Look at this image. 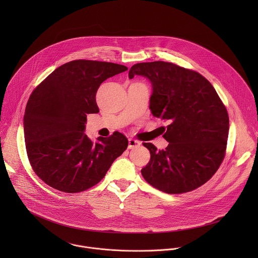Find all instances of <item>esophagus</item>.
I'll return each mask as SVG.
<instances>
[{
  "label": "esophagus",
  "mask_w": 258,
  "mask_h": 258,
  "mask_svg": "<svg viewBox=\"0 0 258 258\" xmlns=\"http://www.w3.org/2000/svg\"><path fill=\"white\" fill-rule=\"evenodd\" d=\"M128 148L129 149H133V148H137L139 147L140 145H141V143L139 142V141H137V140H135V139H132V138H130L129 140H128Z\"/></svg>",
  "instance_id": "1"
}]
</instances>
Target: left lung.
<instances>
[{"label":"left lung","instance_id":"left-lung-1","mask_svg":"<svg viewBox=\"0 0 258 258\" xmlns=\"http://www.w3.org/2000/svg\"><path fill=\"white\" fill-rule=\"evenodd\" d=\"M135 75L152 83L153 116L169 122L163 135L169 142L165 150L143 143L151 154L141 170L143 178L167 194H183L207 183L224 158L229 127L216 89L202 74L171 62L134 64L129 78Z\"/></svg>","mask_w":258,"mask_h":258}]
</instances>
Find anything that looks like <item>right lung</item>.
<instances>
[{"label":"right lung","instance_id":"obj_1","mask_svg":"<svg viewBox=\"0 0 258 258\" xmlns=\"http://www.w3.org/2000/svg\"><path fill=\"white\" fill-rule=\"evenodd\" d=\"M125 66L77 59L49 74L30 96L24 116L28 158L35 173L49 186L79 192L98 184L128 140L119 132L90 140L87 114L98 113L96 92Z\"/></svg>","mask_w":258,"mask_h":258}]
</instances>
